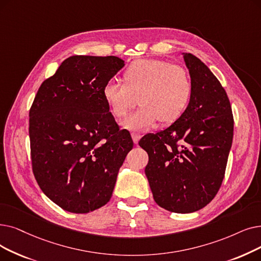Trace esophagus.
Listing matches in <instances>:
<instances>
[{
  "instance_id": "1",
  "label": "esophagus",
  "mask_w": 261,
  "mask_h": 261,
  "mask_svg": "<svg viewBox=\"0 0 261 261\" xmlns=\"http://www.w3.org/2000/svg\"><path fill=\"white\" fill-rule=\"evenodd\" d=\"M131 137H132V140H133L134 144H138L139 141H140V139L142 138V134H140V133H138V132H133V133L131 134Z\"/></svg>"
}]
</instances>
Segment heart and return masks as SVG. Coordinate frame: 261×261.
Segmentation results:
<instances>
[{
    "mask_svg": "<svg viewBox=\"0 0 261 261\" xmlns=\"http://www.w3.org/2000/svg\"><path fill=\"white\" fill-rule=\"evenodd\" d=\"M122 81L112 79L102 96L112 115L122 119L137 106L141 107L122 122L129 130H146L160 120L172 123L182 116L193 92L191 77L184 67L156 60L135 62L123 71Z\"/></svg>",
    "mask_w": 261,
    "mask_h": 261,
    "instance_id": "1",
    "label": "heart"
}]
</instances>
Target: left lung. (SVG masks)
<instances>
[{
    "instance_id": "8db88e82",
    "label": "left lung",
    "mask_w": 261,
    "mask_h": 261,
    "mask_svg": "<svg viewBox=\"0 0 261 261\" xmlns=\"http://www.w3.org/2000/svg\"><path fill=\"white\" fill-rule=\"evenodd\" d=\"M193 92L186 112L163 131L143 137L145 174L159 206L195 212L214 198L225 176L233 137L227 94L199 59L185 53Z\"/></svg>"
}]
</instances>
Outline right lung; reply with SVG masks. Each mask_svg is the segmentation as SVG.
I'll return each mask as SVG.
<instances>
[{"label": "right lung", "instance_id": "1", "mask_svg": "<svg viewBox=\"0 0 261 261\" xmlns=\"http://www.w3.org/2000/svg\"><path fill=\"white\" fill-rule=\"evenodd\" d=\"M123 66L117 56H70L42 82L30 109L34 177L66 211L88 213L105 206L133 147L102 96Z\"/></svg>", "mask_w": 261, "mask_h": 261}]
</instances>
